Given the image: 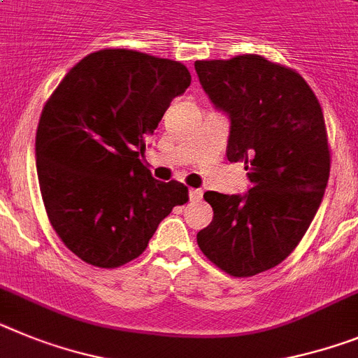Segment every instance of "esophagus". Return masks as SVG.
<instances>
[{"mask_svg": "<svg viewBox=\"0 0 358 358\" xmlns=\"http://www.w3.org/2000/svg\"><path fill=\"white\" fill-rule=\"evenodd\" d=\"M188 195H190V201H201L203 199V190H199V188H190V192H188Z\"/></svg>", "mask_w": 358, "mask_h": 358, "instance_id": "1", "label": "esophagus"}]
</instances>
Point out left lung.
<instances>
[{"label": "left lung", "instance_id": "left-lung-1", "mask_svg": "<svg viewBox=\"0 0 358 358\" xmlns=\"http://www.w3.org/2000/svg\"><path fill=\"white\" fill-rule=\"evenodd\" d=\"M204 92L230 117L226 157L243 161L244 195L206 192L213 221L201 252L231 277H252L288 257L310 228L329 179L319 99L301 74L257 54L195 61Z\"/></svg>", "mask_w": 358, "mask_h": 358}]
</instances>
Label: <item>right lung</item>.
Instances as JSON below:
<instances>
[{
  "instance_id": "right-lung-1",
  "label": "right lung",
  "mask_w": 358,
  "mask_h": 358,
  "mask_svg": "<svg viewBox=\"0 0 358 358\" xmlns=\"http://www.w3.org/2000/svg\"><path fill=\"white\" fill-rule=\"evenodd\" d=\"M182 63L105 48L70 69L43 106L36 166L48 221L70 252L97 268L141 255L182 182H161L141 157L173 97L190 87Z\"/></svg>"
}]
</instances>
